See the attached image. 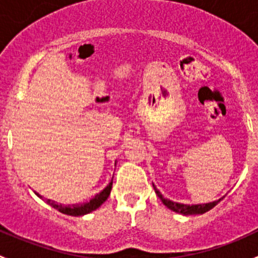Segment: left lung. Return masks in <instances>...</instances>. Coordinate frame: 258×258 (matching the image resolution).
Wrapping results in <instances>:
<instances>
[{"mask_svg":"<svg viewBox=\"0 0 258 258\" xmlns=\"http://www.w3.org/2000/svg\"><path fill=\"white\" fill-rule=\"evenodd\" d=\"M153 188H155V192L156 195H157L158 197H160L161 201L163 202V205L165 206H167L168 209L175 211V212L177 213H182V215L187 216V215H202V213L207 212V211H210L211 209H213V207L216 206V205L218 204V202L221 201L222 199L217 200V201H213V202H210V204H202V205H183V204H177V202H173V201H170L168 199H165V197L162 196V195L160 194V191H158L157 188L155 187V184H153Z\"/></svg>","mask_w":258,"mask_h":258,"instance_id":"8db88e82","label":"left lung"}]
</instances>
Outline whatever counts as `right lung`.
<instances>
[{"mask_svg":"<svg viewBox=\"0 0 258 258\" xmlns=\"http://www.w3.org/2000/svg\"><path fill=\"white\" fill-rule=\"evenodd\" d=\"M112 179H113V177H112ZM112 179H111V182L108 183V186L106 187L105 189H102L100 194H97L95 197H93L92 200H90V202H86V204L67 205V206H64V205L57 204V202L51 201V200H46V202H47L48 205H51L53 209L58 210L59 212L64 213V215L83 216V215H86V213H90V212H92V211L97 210L98 207H100L101 205H102L103 202H105L106 200L108 199V196H110L111 188H112ZM36 195H37L40 199L45 200L42 196H41V195H38V194H36Z\"/></svg>","mask_w":258,"mask_h":258,"instance_id":"obj_1","label":"right lung"}]
</instances>
